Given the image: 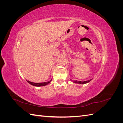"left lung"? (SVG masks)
I'll list each match as a JSON object with an SVG mask.
<instances>
[{"instance_id":"8db88e82","label":"left lung","mask_w":123,"mask_h":123,"mask_svg":"<svg viewBox=\"0 0 123 123\" xmlns=\"http://www.w3.org/2000/svg\"><path fill=\"white\" fill-rule=\"evenodd\" d=\"M90 80H87V81H84L74 80V81H73V82L75 83H78V84H86V83H87L89 82V81H90Z\"/></svg>"}]
</instances>
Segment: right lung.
Segmentation results:
<instances>
[{
    "mask_svg": "<svg viewBox=\"0 0 123 123\" xmlns=\"http://www.w3.org/2000/svg\"><path fill=\"white\" fill-rule=\"evenodd\" d=\"M51 81V80L50 81H47V82H44V83H33V82H31V81H30L29 80H27L28 82L31 85H33V86H37V87H39V86H45V85H48V84H49L50 81Z\"/></svg>",
    "mask_w": 123,
    "mask_h": 123,
    "instance_id": "obj_1",
    "label": "right lung"
}]
</instances>
